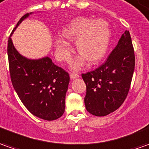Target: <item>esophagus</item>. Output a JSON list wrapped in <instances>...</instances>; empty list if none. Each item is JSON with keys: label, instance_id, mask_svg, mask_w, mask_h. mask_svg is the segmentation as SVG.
Listing matches in <instances>:
<instances>
[{"label": "esophagus", "instance_id": "esophagus-1", "mask_svg": "<svg viewBox=\"0 0 149 149\" xmlns=\"http://www.w3.org/2000/svg\"><path fill=\"white\" fill-rule=\"evenodd\" d=\"M70 77L71 79H74L79 78V74H76V73H72V74H70Z\"/></svg>", "mask_w": 149, "mask_h": 149}]
</instances>
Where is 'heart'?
I'll list each match as a JSON object with an SVG mask.
<instances>
[{"instance_id": "heart-1", "label": "heart", "mask_w": 149, "mask_h": 149, "mask_svg": "<svg viewBox=\"0 0 149 149\" xmlns=\"http://www.w3.org/2000/svg\"><path fill=\"white\" fill-rule=\"evenodd\" d=\"M62 37L54 39L55 55L59 61L70 60L73 49L67 42L76 41V50L80 56L71 65L73 70H79L86 60L95 63L101 60L110 45L111 31L103 19L79 18L70 22L62 30Z\"/></svg>"}]
</instances>
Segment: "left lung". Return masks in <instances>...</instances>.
Instances as JSON below:
<instances>
[{"label":"left lung","instance_id":"1","mask_svg":"<svg viewBox=\"0 0 149 149\" xmlns=\"http://www.w3.org/2000/svg\"><path fill=\"white\" fill-rule=\"evenodd\" d=\"M135 70V53L126 31L104 64L82 74L86 84V109L92 115L106 116L123 104L127 96Z\"/></svg>","mask_w":149,"mask_h":149}]
</instances>
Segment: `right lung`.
Segmentation results:
<instances>
[{
  "mask_svg": "<svg viewBox=\"0 0 149 149\" xmlns=\"http://www.w3.org/2000/svg\"><path fill=\"white\" fill-rule=\"evenodd\" d=\"M30 14L20 18L11 35ZM10 37L7 47L10 79L19 99L36 117L47 121L59 118L65 112L69 74L54 65L49 57L36 60L23 57L14 48Z\"/></svg>",
  "mask_w": 149,
  "mask_h": 149,
  "instance_id": "right-lung-1",
  "label": "right lung"
}]
</instances>
